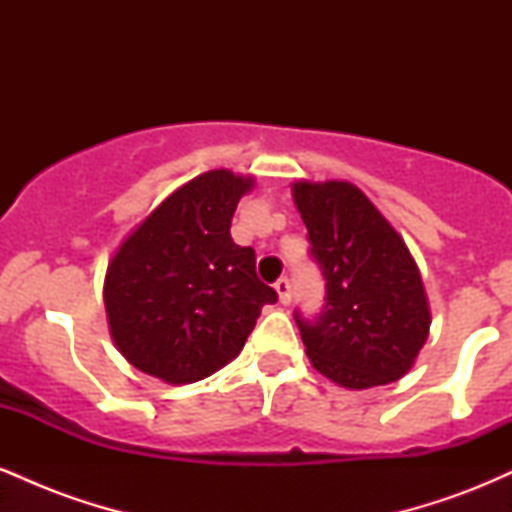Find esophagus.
Here are the masks:
<instances>
[{
    "label": "esophagus",
    "instance_id": "1",
    "mask_svg": "<svg viewBox=\"0 0 512 512\" xmlns=\"http://www.w3.org/2000/svg\"><path fill=\"white\" fill-rule=\"evenodd\" d=\"M274 289H276V293H279V301L281 303H284V305L291 303V296H293V293H291V281L286 279V276H281V279L276 281Z\"/></svg>",
    "mask_w": 512,
    "mask_h": 512
}]
</instances>
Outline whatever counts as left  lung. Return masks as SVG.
<instances>
[{"label": "left lung", "instance_id": "1", "mask_svg": "<svg viewBox=\"0 0 512 512\" xmlns=\"http://www.w3.org/2000/svg\"><path fill=\"white\" fill-rule=\"evenodd\" d=\"M310 257L325 279L320 315L296 310L305 354L349 390L395 383L426 344L421 274L407 245L351 182H296Z\"/></svg>", "mask_w": 512, "mask_h": 512}]
</instances>
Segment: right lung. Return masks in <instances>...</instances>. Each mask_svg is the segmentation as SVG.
<instances>
[{
	"label": "right lung",
	"instance_id": "obj_1",
	"mask_svg": "<svg viewBox=\"0 0 512 512\" xmlns=\"http://www.w3.org/2000/svg\"><path fill=\"white\" fill-rule=\"evenodd\" d=\"M250 178L209 170L139 223L105 274V310L134 368L182 385L226 366L276 291L257 279L255 250L231 238Z\"/></svg>",
	"mask_w": 512,
	"mask_h": 512
}]
</instances>
